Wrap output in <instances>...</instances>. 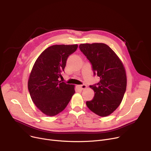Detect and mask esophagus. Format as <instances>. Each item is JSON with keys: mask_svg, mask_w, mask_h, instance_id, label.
<instances>
[{"mask_svg": "<svg viewBox=\"0 0 151 151\" xmlns=\"http://www.w3.org/2000/svg\"><path fill=\"white\" fill-rule=\"evenodd\" d=\"M79 87H80V88L81 89H86V88H87L86 85H85V84H82V85H80V86H79Z\"/></svg>", "mask_w": 151, "mask_h": 151, "instance_id": "esophagus-1", "label": "esophagus"}]
</instances>
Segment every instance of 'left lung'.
I'll return each mask as SVG.
<instances>
[{
  "instance_id": "8db88e82",
  "label": "left lung",
  "mask_w": 151,
  "mask_h": 151,
  "mask_svg": "<svg viewBox=\"0 0 151 151\" xmlns=\"http://www.w3.org/2000/svg\"><path fill=\"white\" fill-rule=\"evenodd\" d=\"M81 51L92 65L93 75L100 81L91 85L95 95L86 101L93 113L105 117L119 106L126 91L127 76L120 59L111 47L104 43H84L79 46Z\"/></svg>"
}]
</instances>
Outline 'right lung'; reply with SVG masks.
Returning <instances> with one entry per match:
<instances>
[{
	"instance_id": "add662e5",
	"label": "right lung",
	"mask_w": 151,
	"mask_h": 151,
	"mask_svg": "<svg viewBox=\"0 0 151 151\" xmlns=\"http://www.w3.org/2000/svg\"><path fill=\"white\" fill-rule=\"evenodd\" d=\"M77 45H55L46 48L36 60L29 78L28 89L36 106L45 114L62 112L75 93V86L59 81L67 60Z\"/></svg>"
}]
</instances>
